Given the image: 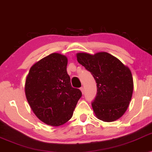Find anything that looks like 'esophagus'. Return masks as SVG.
Listing matches in <instances>:
<instances>
[{
    "label": "esophagus",
    "instance_id": "obj_1",
    "mask_svg": "<svg viewBox=\"0 0 152 152\" xmlns=\"http://www.w3.org/2000/svg\"><path fill=\"white\" fill-rule=\"evenodd\" d=\"M80 90H81V91H82V93H83V94H84V87H81L80 88Z\"/></svg>",
    "mask_w": 152,
    "mask_h": 152
}]
</instances>
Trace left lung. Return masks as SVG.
I'll return each mask as SVG.
<instances>
[{
  "label": "left lung",
  "instance_id": "obj_1",
  "mask_svg": "<svg viewBox=\"0 0 152 152\" xmlns=\"http://www.w3.org/2000/svg\"><path fill=\"white\" fill-rule=\"evenodd\" d=\"M77 61L91 72L97 83V94L91 102L95 115L104 122L118 120L127 109L132 97V72L119 59L103 53L77 54Z\"/></svg>",
  "mask_w": 152,
  "mask_h": 152
}]
</instances>
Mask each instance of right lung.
Returning <instances> with one entry per match:
<instances>
[{
  "label": "right lung",
  "instance_id": "add662e5",
  "mask_svg": "<svg viewBox=\"0 0 152 152\" xmlns=\"http://www.w3.org/2000/svg\"><path fill=\"white\" fill-rule=\"evenodd\" d=\"M66 56L53 53L31 67L26 78L27 100L37 117L51 126H60L72 118L81 97L72 87Z\"/></svg>",
  "mask_w": 152,
  "mask_h": 152
}]
</instances>
